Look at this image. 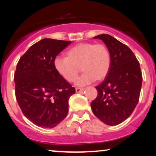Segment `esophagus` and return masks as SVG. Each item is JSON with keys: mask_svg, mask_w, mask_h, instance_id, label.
Listing matches in <instances>:
<instances>
[{"mask_svg": "<svg viewBox=\"0 0 156 156\" xmlns=\"http://www.w3.org/2000/svg\"><path fill=\"white\" fill-rule=\"evenodd\" d=\"M84 90V89H83V88H76V93L81 92V91H83Z\"/></svg>", "mask_w": 156, "mask_h": 156, "instance_id": "1", "label": "esophagus"}]
</instances>
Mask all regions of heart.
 <instances>
[{"mask_svg":"<svg viewBox=\"0 0 156 156\" xmlns=\"http://www.w3.org/2000/svg\"><path fill=\"white\" fill-rule=\"evenodd\" d=\"M67 57H57L54 65L57 72L69 82L77 77L80 67L84 72L76 81L77 86H86L97 80H104L111 67V54L104 44L82 42L70 48Z\"/></svg>","mask_w":156,"mask_h":156,"instance_id":"b5f03b06","label":"heart"}]
</instances>
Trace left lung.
Listing matches in <instances>:
<instances>
[{
	"label": "left lung",
	"instance_id": "8db88e82",
	"mask_svg": "<svg viewBox=\"0 0 156 156\" xmlns=\"http://www.w3.org/2000/svg\"><path fill=\"white\" fill-rule=\"evenodd\" d=\"M103 40L111 54V67L103 82L96 87L98 95L91 103L94 114L109 126L118 125L131 116L139 100L142 86L140 64L131 49L107 34Z\"/></svg>",
	"mask_w": 156,
	"mask_h": 156
}]
</instances>
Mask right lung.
I'll list each match as a JSON object with an SVG mask.
<instances>
[{
	"label": "right lung",
	"mask_w": 156,
	"mask_h": 156,
	"mask_svg": "<svg viewBox=\"0 0 156 156\" xmlns=\"http://www.w3.org/2000/svg\"><path fill=\"white\" fill-rule=\"evenodd\" d=\"M70 43L44 38L32 45L17 64V101L25 116L39 126H56L68 114V101L75 89L57 72L54 61Z\"/></svg>",
	"instance_id": "1"
}]
</instances>
